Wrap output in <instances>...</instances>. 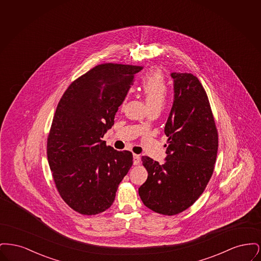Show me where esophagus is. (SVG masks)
I'll use <instances>...</instances> for the list:
<instances>
[{
  "label": "esophagus",
  "instance_id": "esophagus-1",
  "mask_svg": "<svg viewBox=\"0 0 261 261\" xmlns=\"http://www.w3.org/2000/svg\"><path fill=\"white\" fill-rule=\"evenodd\" d=\"M141 162V158H140V155L139 154H136V153H134L133 154V163L137 165V164H139Z\"/></svg>",
  "mask_w": 261,
  "mask_h": 261
}]
</instances>
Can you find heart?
<instances>
[{"instance_id":"heart-1","label":"heart","mask_w":261,"mask_h":261,"mask_svg":"<svg viewBox=\"0 0 261 261\" xmlns=\"http://www.w3.org/2000/svg\"><path fill=\"white\" fill-rule=\"evenodd\" d=\"M141 90L145 95L149 110H161L164 100L167 97L168 87L165 77L160 69L154 68L149 70L148 73H146L141 81ZM126 101L127 97H125L122 100L121 109L124 108Z\"/></svg>"}]
</instances>
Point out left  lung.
<instances>
[{"mask_svg":"<svg viewBox=\"0 0 261 261\" xmlns=\"http://www.w3.org/2000/svg\"><path fill=\"white\" fill-rule=\"evenodd\" d=\"M174 100L164 128L168 137L164 164L143 156L147 181L139 188L144 204L163 215L186 211L211 180L218 149V133L210 100L199 79L172 72Z\"/></svg>","mask_w":261,"mask_h":261,"instance_id":"left-lung-1","label":"left lung"}]
</instances>
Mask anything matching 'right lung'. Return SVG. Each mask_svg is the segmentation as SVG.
<instances>
[{
    "label": "right lung",
    "mask_w": 261,
    "mask_h": 261,
    "mask_svg": "<svg viewBox=\"0 0 261 261\" xmlns=\"http://www.w3.org/2000/svg\"><path fill=\"white\" fill-rule=\"evenodd\" d=\"M142 66L102 63L74 80L59 101L47 141L50 171L62 199L76 212L107 211L133 164L101 138Z\"/></svg>",
    "instance_id": "1"
}]
</instances>
